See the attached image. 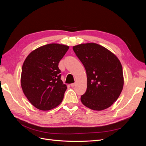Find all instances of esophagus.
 Here are the masks:
<instances>
[{
  "label": "esophagus",
  "instance_id": "1",
  "mask_svg": "<svg viewBox=\"0 0 146 146\" xmlns=\"http://www.w3.org/2000/svg\"><path fill=\"white\" fill-rule=\"evenodd\" d=\"M75 85H76V83H71V84H70V86H71V87H74V86H75Z\"/></svg>",
  "mask_w": 146,
  "mask_h": 146
}]
</instances>
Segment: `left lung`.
<instances>
[{"mask_svg":"<svg viewBox=\"0 0 146 146\" xmlns=\"http://www.w3.org/2000/svg\"><path fill=\"white\" fill-rule=\"evenodd\" d=\"M73 50L86 72L87 89L81 96L82 104L96 111L108 108L123 89L120 61L107 48L96 43L81 44L74 46Z\"/></svg>","mask_w":146,"mask_h":146,"instance_id":"1","label":"left lung"}]
</instances>
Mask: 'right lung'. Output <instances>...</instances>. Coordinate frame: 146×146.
Returning a JSON list of instances; mask_svg holds the SVG:
<instances>
[{"instance_id":"right-lung-1","label":"right lung","mask_w":146,"mask_h":146,"mask_svg":"<svg viewBox=\"0 0 146 146\" xmlns=\"http://www.w3.org/2000/svg\"><path fill=\"white\" fill-rule=\"evenodd\" d=\"M69 47L48 44L27 56L22 68L21 87L35 107L47 111L62 102L67 86L61 80L58 63Z\"/></svg>"}]
</instances>
